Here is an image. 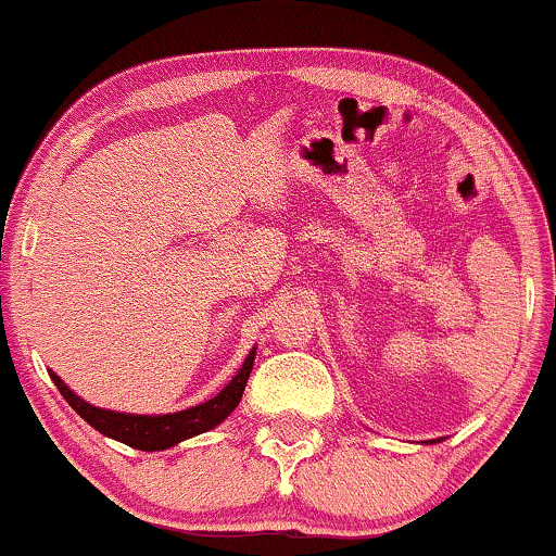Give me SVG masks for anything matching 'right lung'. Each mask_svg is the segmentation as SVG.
<instances>
[{
	"label": "right lung",
	"instance_id": "right-lung-1",
	"mask_svg": "<svg viewBox=\"0 0 556 556\" xmlns=\"http://www.w3.org/2000/svg\"><path fill=\"white\" fill-rule=\"evenodd\" d=\"M256 349L249 351L243 367L236 371V377L223 388L213 400L202 405H192L187 410L179 413H166V416H136V413H115L104 410V407L89 405L87 400H81L74 390H68V384H63V379L55 371H48L55 382V388L66 403L74 407L79 416L87 420L91 428L108 435V439L123 441L140 452H161V448L177 446L179 441L192 439L197 433H205L210 428L220 426L230 413L236 410L241 403L245 382H249L251 369H254Z\"/></svg>",
	"mask_w": 556,
	"mask_h": 556
}]
</instances>
